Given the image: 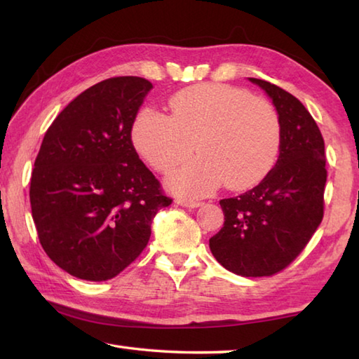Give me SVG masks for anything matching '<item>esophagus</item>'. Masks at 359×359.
<instances>
[{
    "instance_id": "1",
    "label": "esophagus",
    "mask_w": 359,
    "mask_h": 359,
    "mask_svg": "<svg viewBox=\"0 0 359 359\" xmlns=\"http://www.w3.org/2000/svg\"><path fill=\"white\" fill-rule=\"evenodd\" d=\"M177 203L182 205V207H187V208H197L202 205V202H199V201H188V199H177Z\"/></svg>"
}]
</instances>
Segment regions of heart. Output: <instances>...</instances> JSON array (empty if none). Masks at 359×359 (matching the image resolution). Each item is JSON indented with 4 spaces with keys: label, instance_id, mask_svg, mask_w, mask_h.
Instances as JSON below:
<instances>
[{
    "label": "heart",
    "instance_id": "1",
    "mask_svg": "<svg viewBox=\"0 0 359 359\" xmlns=\"http://www.w3.org/2000/svg\"><path fill=\"white\" fill-rule=\"evenodd\" d=\"M172 117L144 109L133 140L156 171L166 174L196 151L202 157L172 174L168 185L187 196H207L224 184L245 189L276 162L280 121L276 109L248 90L220 83L189 86L171 98Z\"/></svg>",
    "mask_w": 359,
    "mask_h": 359
}]
</instances>
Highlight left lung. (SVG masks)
Returning a JSON list of instances; mask_svg holds the SVG:
<instances>
[{"mask_svg": "<svg viewBox=\"0 0 359 359\" xmlns=\"http://www.w3.org/2000/svg\"><path fill=\"white\" fill-rule=\"evenodd\" d=\"M271 97L280 121L278 162L261 184L222 199L225 222L210 239L217 262L239 276H273L306 248L324 217V139L294 95L250 79Z\"/></svg>", "mask_w": 359, "mask_h": 359, "instance_id": "left-lung-1", "label": "left lung"}]
</instances>
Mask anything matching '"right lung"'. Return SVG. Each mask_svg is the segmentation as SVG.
I'll return each instance as SVG.
<instances>
[{
    "label": "right lung",
    "instance_id": "obj_1",
    "mask_svg": "<svg viewBox=\"0 0 359 359\" xmlns=\"http://www.w3.org/2000/svg\"><path fill=\"white\" fill-rule=\"evenodd\" d=\"M152 85L112 77L66 106L44 134L30 177L43 250L60 269L108 280L148 245L151 222L170 207L133 144V125Z\"/></svg>",
    "mask_w": 359,
    "mask_h": 359
}]
</instances>
